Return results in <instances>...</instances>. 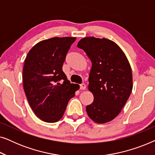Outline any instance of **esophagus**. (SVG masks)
I'll return each mask as SVG.
<instances>
[{
	"label": "esophagus",
	"mask_w": 155,
	"mask_h": 155,
	"mask_svg": "<svg viewBox=\"0 0 155 155\" xmlns=\"http://www.w3.org/2000/svg\"><path fill=\"white\" fill-rule=\"evenodd\" d=\"M80 90H85V89H86V85L84 84H81L80 85Z\"/></svg>",
	"instance_id": "esophagus-1"
}]
</instances>
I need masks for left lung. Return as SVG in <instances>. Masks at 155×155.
Returning <instances> with one entry per match:
<instances>
[{
	"label": "left lung",
	"instance_id": "left-lung-1",
	"mask_svg": "<svg viewBox=\"0 0 155 155\" xmlns=\"http://www.w3.org/2000/svg\"><path fill=\"white\" fill-rule=\"evenodd\" d=\"M77 46L92 62L88 90L94 101L87 106V115L97 124L111 121L120 114L132 92V71L128 58L115 42L105 38L84 37Z\"/></svg>",
	"mask_w": 155,
	"mask_h": 155
}]
</instances>
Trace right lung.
Instances as JSON below:
<instances>
[{
  "label": "right lung",
  "mask_w": 155,
  "mask_h": 155,
  "mask_svg": "<svg viewBox=\"0 0 155 155\" xmlns=\"http://www.w3.org/2000/svg\"><path fill=\"white\" fill-rule=\"evenodd\" d=\"M75 37H54L35 44L23 67V87L29 106L41 120L55 123L62 118L68 101L79 90L62 71Z\"/></svg>",
  "instance_id": "right-lung-1"
}]
</instances>
